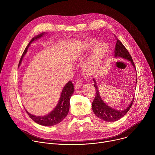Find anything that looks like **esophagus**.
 Returning a JSON list of instances; mask_svg holds the SVG:
<instances>
[{"instance_id":"esophagus-1","label":"esophagus","mask_w":155,"mask_h":155,"mask_svg":"<svg viewBox=\"0 0 155 155\" xmlns=\"http://www.w3.org/2000/svg\"><path fill=\"white\" fill-rule=\"evenodd\" d=\"M82 84H83V82H82V81H81V80H79V81H77L76 83H75V89L77 90V89H78V87H81V85H82Z\"/></svg>"}]
</instances>
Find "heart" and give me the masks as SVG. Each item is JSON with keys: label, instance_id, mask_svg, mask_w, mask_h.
Instances as JSON below:
<instances>
[{"label": "heart", "instance_id": "b5f03b06", "mask_svg": "<svg viewBox=\"0 0 155 155\" xmlns=\"http://www.w3.org/2000/svg\"><path fill=\"white\" fill-rule=\"evenodd\" d=\"M97 44V41L96 40H90L88 41L86 47L87 49H92ZM108 46L105 43H101L96 47L83 65V71L86 75H93L98 71L108 51Z\"/></svg>", "mask_w": 155, "mask_h": 155}]
</instances>
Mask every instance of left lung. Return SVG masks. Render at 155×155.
<instances>
[{
    "label": "left lung",
    "mask_w": 155,
    "mask_h": 155,
    "mask_svg": "<svg viewBox=\"0 0 155 155\" xmlns=\"http://www.w3.org/2000/svg\"><path fill=\"white\" fill-rule=\"evenodd\" d=\"M114 37L117 39V43L115 50V57H121L130 61L134 67L136 68L133 60H132V57L129 53L127 50L123 45V43L118 39V38H117L115 35H114ZM93 81H94V86L95 87L96 90L95 98L92 103V108L94 114L100 119L107 122H114L123 117L130 108L132 104H133L134 97L131 101L129 107L126 108L125 110H122V111L112 108L111 107L107 105L102 101L99 95V90L97 89V86H96V83L94 78H93Z\"/></svg>",
    "instance_id": "1"
}]
</instances>
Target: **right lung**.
Wrapping results in <instances>:
<instances>
[{
    "mask_svg": "<svg viewBox=\"0 0 155 155\" xmlns=\"http://www.w3.org/2000/svg\"><path fill=\"white\" fill-rule=\"evenodd\" d=\"M43 34H41L39 35L36 36L30 41V42L29 43L28 46L25 48L23 54H22L21 57L18 65L21 64L22 59H23L24 55L28 51V48L31 45V43L34 40L41 37ZM74 92V84L72 83L71 81H69L67 84H65V86L63 88L59 102L56 107L53 110V111H52L50 114H49L46 116L36 117L35 115L30 114L29 112L26 111H26L28 114V115L29 116V117L37 124H39L42 126H47L56 125L59 123L61 121H62L66 117V116L68 115L69 113V110L70 99Z\"/></svg>",
    "mask_w": 155,
    "mask_h": 155,
    "instance_id": "right-lung-1",
    "label": "right lung"
}]
</instances>
